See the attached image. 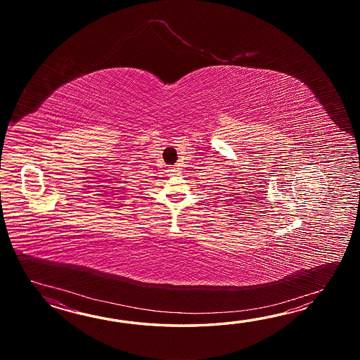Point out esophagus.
I'll return each instance as SVG.
<instances>
[{
    "mask_svg": "<svg viewBox=\"0 0 360 360\" xmlns=\"http://www.w3.org/2000/svg\"><path fill=\"white\" fill-rule=\"evenodd\" d=\"M177 172L176 167H169V175H175Z\"/></svg>",
    "mask_w": 360,
    "mask_h": 360,
    "instance_id": "1",
    "label": "esophagus"
}]
</instances>
